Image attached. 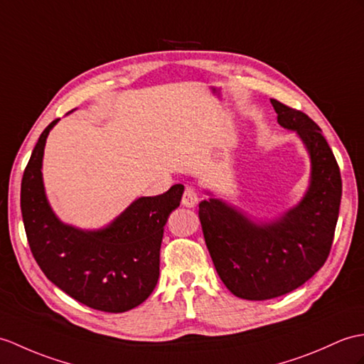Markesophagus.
Wrapping results in <instances>:
<instances>
[{"label": "esophagus", "instance_id": "34e87169", "mask_svg": "<svg viewBox=\"0 0 364 364\" xmlns=\"http://www.w3.org/2000/svg\"><path fill=\"white\" fill-rule=\"evenodd\" d=\"M181 205L186 208H196L198 205V193L193 188H186L183 193Z\"/></svg>", "mask_w": 364, "mask_h": 364}]
</instances>
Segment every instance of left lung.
<instances>
[{
    "instance_id": "left-lung-1",
    "label": "left lung",
    "mask_w": 364,
    "mask_h": 364,
    "mask_svg": "<svg viewBox=\"0 0 364 364\" xmlns=\"http://www.w3.org/2000/svg\"><path fill=\"white\" fill-rule=\"evenodd\" d=\"M277 122L294 132L310 159L302 198L273 218H259L205 189L198 215L206 247L226 289L237 298L265 301L298 289L324 265L341 203V175L319 127L272 99Z\"/></svg>"
}]
</instances>
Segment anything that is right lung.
I'll return each instance as SVG.
<instances>
[{
    "mask_svg": "<svg viewBox=\"0 0 364 364\" xmlns=\"http://www.w3.org/2000/svg\"><path fill=\"white\" fill-rule=\"evenodd\" d=\"M50 122L33 147L21 181V214L28 242L50 282L85 306L121 314L146 301L159 277L164 225L180 206L183 184L139 197L97 230L60 220L46 196L43 155Z\"/></svg>",
    "mask_w": 364,
    "mask_h": 364,
    "instance_id": "right-lung-1",
    "label": "right lung"
}]
</instances>
